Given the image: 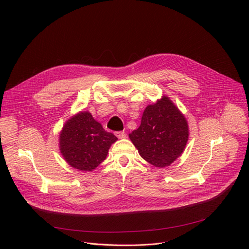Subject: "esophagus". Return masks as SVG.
<instances>
[{
  "label": "esophagus",
  "mask_w": 249,
  "mask_h": 249,
  "mask_svg": "<svg viewBox=\"0 0 249 249\" xmlns=\"http://www.w3.org/2000/svg\"><path fill=\"white\" fill-rule=\"evenodd\" d=\"M115 135L119 138V139H124L126 137V134L122 131H118V132H115Z\"/></svg>",
  "instance_id": "esophagus-1"
}]
</instances>
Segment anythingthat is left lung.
I'll use <instances>...</instances> for the list:
<instances>
[{"label":"left lung","instance_id":"obj_1","mask_svg":"<svg viewBox=\"0 0 249 249\" xmlns=\"http://www.w3.org/2000/svg\"><path fill=\"white\" fill-rule=\"evenodd\" d=\"M190 136L185 115L166 95L148 105L138 129L129 134L141 158L155 167H165L184 152Z\"/></svg>","mask_w":249,"mask_h":249}]
</instances>
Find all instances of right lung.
<instances>
[{
    "mask_svg": "<svg viewBox=\"0 0 249 249\" xmlns=\"http://www.w3.org/2000/svg\"><path fill=\"white\" fill-rule=\"evenodd\" d=\"M118 138L105 131L89 111H80L65 121L58 135L61 156L70 166L93 172L105 160Z\"/></svg>",
    "mask_w": 249,
    "mask_h": 249,
    "instance_id": "obj_1",
    "label": "right lung"
}]
</instances>
